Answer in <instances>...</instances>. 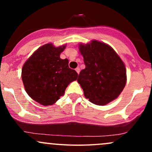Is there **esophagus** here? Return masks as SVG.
<instances>
[{"label":"esophagus","mask_w":152,"mask_h":152,"mask_svg":"<svg viewBox=\"0 0 152 152\" xmlns=\"http://www.w3.org/2000/svg\"><path fill=\"white\" fill-rule=\"evenodd\" d=\"M75 70H76V72H77V74H79V72H80V69H79V68L77 67V68H76V69H75Z\"/></svg>","instance_id":"34e87169"}]
</instances>
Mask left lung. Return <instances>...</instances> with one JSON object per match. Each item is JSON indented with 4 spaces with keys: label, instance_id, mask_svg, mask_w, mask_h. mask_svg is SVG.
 Here are the masks:
<instances>
[{
    "label": "left lung",
    "instance_id": "left-lung-1",
    "mask_svg": "<svg viewBox=\"0 0 152 152\" xmlns=\"http://www.w3.org/2000/svg\"><path fill=\"white\" fill-rule=\"evenodd\" d=\"M86 68L77 79L85 97L96 105L103 106L116 99L126 83L125 65L109 45L93 40L79 44Z\"/></svg>",
    "mask_w": 152,
    "mask_h": 152
}]
</instances>
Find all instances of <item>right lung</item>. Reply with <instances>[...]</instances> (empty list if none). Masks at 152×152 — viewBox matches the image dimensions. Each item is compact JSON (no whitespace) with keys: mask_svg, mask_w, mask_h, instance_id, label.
<instances>
[{"mask_svg":"<svg viewBox=\"0 0 152 152\" xmlns=\"http://www.w3.org/2000/svg\"><path fill=\"white\" fill-rule=\"evenodd\" d=\"M65 48L66 45H43L23 66L21 77L26 92L43 106L56 103L65 93L69 83L78 78L76 71L69 67V60L60 58Z\"/></svg>","mask_w":152,"mask_h":152,"instance_id":"right-lung-1","label":"right lung"}]
</instances>
